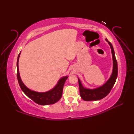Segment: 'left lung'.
<instances>
[{
  "label": "left lung",
  "mask_w": 134,
  "mask_h": 134,
  "mask_svg": "<svg viewBox=\"0 0 134 134\" xmlns=\"http://www.w3.org/2000/svg\"><path fill=\"white\" fill-rule=\"evenodd\" d=\"M106 41L109 44L111 51H112V58H113V71L110 77L108 80L105 84L99 87L97 89H88L86 88L83 87L81 85L80 80L78 78L79 89H80V94L81 98L84 100L86 101H92V100H97L103 99V97H106L109 93L110 90H112V87L115 85L116 81L117 76H118V64L117 61L115 57L114 49H113V46L111 43L109 41L106 39Z\"/></svg>",
  "instance_id": "1"
}]
</instances>
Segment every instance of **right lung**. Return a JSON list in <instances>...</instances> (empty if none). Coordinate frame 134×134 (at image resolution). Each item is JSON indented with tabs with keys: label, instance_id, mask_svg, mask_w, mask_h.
<instances>
[{
	"label": "right lung",
	"instance_id": "right-lung-1",
	"mask_svg": "<svg viewBox=\"0 0 134 134\" xmlns=\"http://www.w3.org/2000/svg\"><path fill=\"white\" fill-rule=\"evenodd\" d=\"M20 54H21V53L18 55L16 64L17 78L20 87H21L22 90L24 92V93L38 105H52V104H54L56 103L57 102H58L62 96L63 87H64L65 80L68 78V76H65L62 77L58 81V83L57 84L55 87L48 92L41 93L32 91V90L29 89L26 86H25V85L22 81L21 77H20L19 68H18V62H19Z\"/></svg>",
	"mask_w": 134,
	"mask_h": 134
}]
</instances>
